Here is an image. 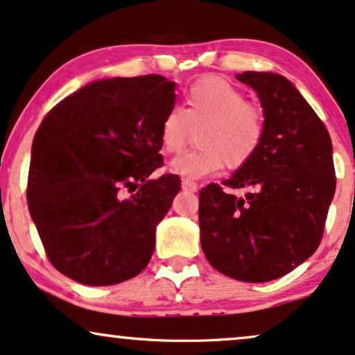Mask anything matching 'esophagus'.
Instances as JSON below:
<instances>
[{"label": "esophagus", "instance_id": "34e87169", "mask_svg": "<svg viewBox=\"0 0 355 355\" xmlns=\"http://www.w3.org/2000/svg\"><path fill=\"white\" fill-rule=\"evenodd\" d=\"M182 189L189 191V193H196L198 191V184L193 181H187V179H182Z\"/></svg>", "mask_w": 355, "mask_h": 355}]
</instances>
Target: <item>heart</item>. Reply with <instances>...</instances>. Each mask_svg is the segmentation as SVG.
Masks as SVG:
<instances>
[{
  "label": "heart",
  "instance_id": "heart-1",
  "mask_svg": "<svg viewBox=\"0 0 355 355\" xmlns=\"http://www.w3.org/2000/svg\"><path fill=\"white\" fill-rule=\"evenodd\" d=\"M193 128H199L198 146L171 162V169L187 179L209 176L224 166L231 171L244 168L264 143L266 114L227 79L204 76L187 89L184 107H171L162 118V151H181Z\"/></svg>",
  "mask_w": 355,
  "mask_h": 355
}]
</instances>
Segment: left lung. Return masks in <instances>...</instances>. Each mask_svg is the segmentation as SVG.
<instances>
[{
    "label": "left lung",
    "instance_id": "8db88e82",
    "mask_svg": "<svg viewBox=\"0 0 355 355\" xmlns=\"http://www.w3.org/2000/svg\"><path fill=\"white\" fill-rule=\"evenodd\" d=\"M236 78L259 96L266 137L244 168L199 193L201 245L224 276L268 282L319 248L336 193L332 141L284 76L245 71ZM243 187L248 193L236 196L234 191Z\"/></svg>",
    "mask_w": 355,
    "mask_h": 355
}]
</instances>
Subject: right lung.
<instances>
[{
    "label": "right lung",
    "mask_w": 355,
    "mask_h": 355,
    "mask_svg": "<svg viewBox=\"0 0 355 355\" xmlns=\"http://www.w3.org/2000/svg\"><path fill=\"white\" fill-rule=\"evenodd\" d=\"M159 74L94 81L48 114L33 139L28 207L51 264L86 286L148 266L181 184L161 168L159 129L176 103Z\"/></svg>",
    "instance_id": "obj_1"
}]
</instances>
